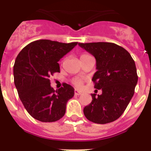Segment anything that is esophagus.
Segmentation results:
<instances>
[{"label":"esophagus","instance_id":"1","mask_svg":"<svg viewBox=\"0 0 151 151\" xmlns=\"http://www.w3.org/2000/svg\"><path fill=\"white\" fill-rule=\"evenodd\" d=\"M74 93L76 95H80V94H82V92L79 91H78V90H76V89L74 91Z\"/></svg>","mask_w":151,"mask_h":151}]
</instances>
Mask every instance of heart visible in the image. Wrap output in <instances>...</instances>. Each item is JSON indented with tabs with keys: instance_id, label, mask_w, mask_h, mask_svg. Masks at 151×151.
<instances>
[{
	"instance_id": "heart-1",
	"label": "heart",
	"mask_w": 151,
	"mask_h": 151,
	"mask_svg": "<svg viewBox=\"0 0 151 151\" xmlns=\"http://www.w3.org/2000/svg\"><path fill=\"white\" fill-rule=\"evenodd\" d=\"M89 54H82V56H81V58H84V57H89ZM72 82H73V85H75L76 87L78 88H80L82 87V84H83V80L81 79V78H74V79L72 81Z\"/></svg>"
}]
</instances>
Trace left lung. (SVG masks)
Returning a JSON list of instances; mask_svg holds the SVG:
<instances>
[{
    "mask_svg": "<svg viewBox=\"0 0 151 151\" xmlns=\"http://www.w3.org/2000/svg\"><path fill=\"white\" fill-rule=\"evenodd\" d=\"M94 56L96 69L92 81L94 88L102 94H91L92 101L84 108V114L91 122L106 124L122 116L134 93L138 82L135 63L122 47L110 42L78 43Z\"/></svg>",
    "mask_w": 151,
    "mask_h": 151,
    "instance_id": "1",
    "label": "left lung"
}]
</instances>
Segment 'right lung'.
<instances>
[{"label":"right lung","instance_id":"obj_1","mask_svg":"<svg viewBox=\"0 0 151 151\" xmlns=\"http://www.w3.org/2000/svg\"><path fill=\"white\" fill-rule=\"evenodd\" d=\"M77 44L38 40L26 45L17 57L13 66L15 86L24 107L37 120L56 122L66 113V103L74 96V88L64 83L55 91L49 78L60 73L57 62Z\"/></svg>","mask_w":151,"mask_h":151}]
</instances>
